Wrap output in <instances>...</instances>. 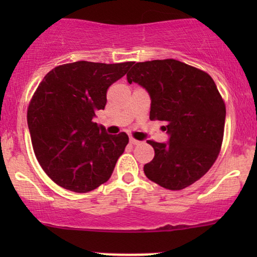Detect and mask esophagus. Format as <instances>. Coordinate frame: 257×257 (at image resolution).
I'll return each mask as SVG.
<instances>
[{"label":"esophagus","instance_id":"1","mask_svg":"<svg viewBox=\"0 0 257 257\" xmlns=\"http://www.w3.org/2000/svg\"><path fill=\"white\" fill-rule=\"evenodd\" d=\"M129 141H131L132 145H139V144L141 143V141H139V140H137V139H134V138L129 139Z\"/></svg>","mask_w":257,"mask_h":257}]
</instances>
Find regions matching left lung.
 Segmentation results:
<instances>
[{
    "instance_id": "obj_1",
    "label": "left lung",
    "mask_w": 257,
    "mask_h": 257,
    "mask_svg": "<svg viewBox=\"0 0 257 257\" xmlns=\"http://www.w3.org/2000/svg\"><path fill=\"white\" fill-rule=\"evenodd\" d=\"M151 99L150 118L164 123L168 143L149 140L155 157L144 173L151 181L178 191L192 185L219 156L226 107L208 73L174 59L137 63L126 73Z\"/></svg>"
}]
</instances>
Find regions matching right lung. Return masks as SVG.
<instances>
[{
  "mask_svg": "<svg viewBox=\"0 0 257 257\" xmlns=\"http://www.w3.org/2000/svg\"><path fill=\"white\" fill-rule=\"evenodd\" d=\"M132 65L76 61L53 69L38 85L28 125L38 163L57 185L84 193L110 179L129 138L107 134L93 118Z\"/></svg>",
  "mask_w": 257,
  "mask_h": 257,
  "instance_id": "obj_1",
  "label": "right lung"
}]
</instances>
